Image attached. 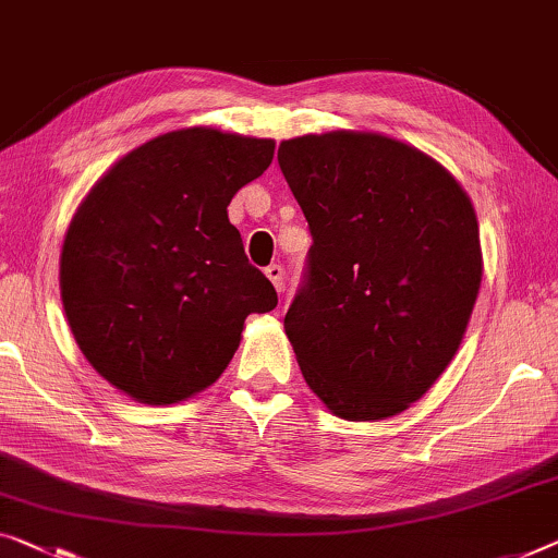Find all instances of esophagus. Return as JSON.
I'll use <instances>...</instances> for the list:
<instances>
[{"label": "esophagus", "instance_id": "1", "mask_svg": "<svg viewBox=\"0 0 558 558\" xmlns=\"http://www.w3.org/2000/svg\"><path fill=\"white\" fill-rule=\"evenodd\" d=\"M265 276L270 278V282H272V286H276L278 293H282V290H286V282H282V278H286V272H282V265H278V263L268 265V268H265Z\"/></svg>", "mask_w": 558, "mask_h": 558}]
</instances>
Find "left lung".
<instances>
[{
  "mask_svg": "<svg viewBox=\"0 0 558 558\" xmlns=\"http://www.w3.org/2000/svg\"><path fill=\"white\" fill-rule=\"evenodd\" d=\"M280 170L311 228L286 315L305 384L345 421L409 409L459 351L484 276L471 197L401 140H286Z\"/></svg>",
  "mask_w": 558,
  "mask_h": 558,
  "instance_id": "8db88e82",
  "label": "left lung"
}]
</instances>
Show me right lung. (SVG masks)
Segmentation results:
<instances>
[{"label": "right lung", "mask_w": 558, "mask_h": 558, "mask_svg": "<svg viewBox=\"0 0 558 558\" xmlns=\"http://www.w3.org/2000/svg\"><path fill=\"white\" fill-rule=\"evenodd\" d=\"M272 140L187 128L132 149L66 228L60 290L89 365L140 403L185 401L220 378L245 318L278 305L228 220L268 170Z\"/></svg>", "instance_id": "obj_1"}]
</instances>
